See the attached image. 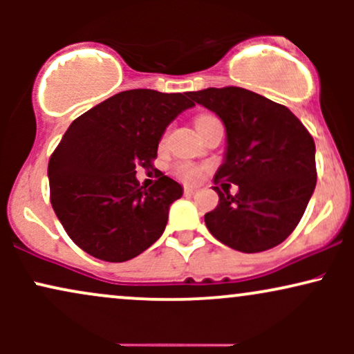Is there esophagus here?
<instances>
[{
	"mask_svg": "<svg viewBox=\"0 0 354 354\" xmlns=\"http://www.w3.org/2000/svg\"><path fill=\"white\" fill-rule=\"evenodd\" d=\"M194 191H196V188H194V186H189V185L185 186V194H193Z\"/></svg>",
	"mask_w": 354,
	"mask_h": 354,
	"instance_id": "1",
	"label": "esophagus"
}]
</instances>
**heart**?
<instances>
[{"instance_id": "heart-1", "label": "heart", "mask_w": 354, "mask_h": 354, "mask_svg": "<svg viewBox=\"0 0 354 354\" xmlns=\"http://www.w3.org/2000/svg\"><path fill=\"white\" fill-rule=\"evenodd\" d=\"M214 118H216V116L201 115V116H198L196 124H201V123H205V121L214 120ZM174 173H176L178 176L181 178V180L189 181V183L198 181L201 178V169L200 168H196V166H193V165H186V163H180V165L174 166Z\"/></svg>"}]
</instances>
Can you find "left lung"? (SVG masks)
<instances>
[{
	"mask_svg": "<svg viewBox=\"0 0 354 354\" xmlns=\"http://www.w3.org/2000/svg\"><path fill=\"white\" fill-rule=\"evenodd\" d=\"M188 96L216 113L226 128L225 161L214 183L238 185L234 196L214 186L219 203L205 214L206 228L241 253L278 246L298 226L315 191L313 136L286 106L245 88H208Z\"/></svg>",
	"mask_w": 354,
	"mask_h": 354,
	"instance_id": "8db88e82",
	"label": "left lung"
}]
</instances>
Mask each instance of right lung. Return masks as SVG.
Here are the masks:
<instances>
[{
    "mask_svg": "<svg viewBox=\"0 0 354 354\" xmlns=\"http://www.w3.org/2000/svg\"><path fill=\"white\" fill-rule=\"evenodd\" d=\"M191 106L188 93L129 89L70 124L51 154L48 178L53 209L81 250L123 263L163 234L183 188L163 173L143 188L136 166L151 168L165 129Z\"/></svg>",
    "mask_w": 354,
    "mask_h": 354,
    "instance_id": "obj_1",
    "label": "right lung"
}]
</instances>
